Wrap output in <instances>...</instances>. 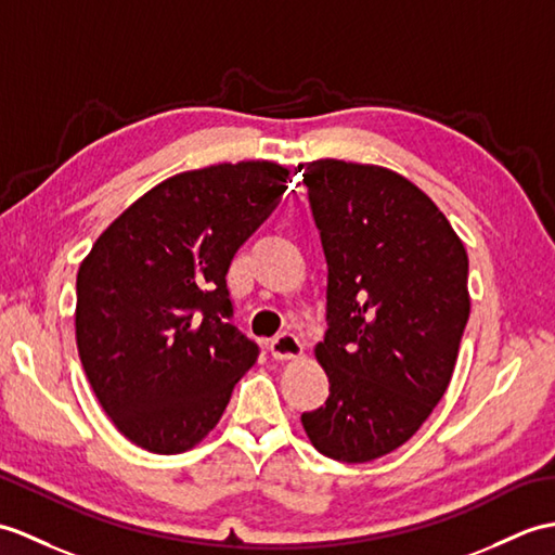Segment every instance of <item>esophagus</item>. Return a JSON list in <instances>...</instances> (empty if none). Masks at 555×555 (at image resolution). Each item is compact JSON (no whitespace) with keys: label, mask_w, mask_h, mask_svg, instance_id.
Listing matches in <instances>:
<instances>
[{"label":"esophagus","mask_w":555,"mask_h":555,"mask_svg":"<svg viewBox=\"0 0 555 555\" xmlns=\"http://www.w3.org/2000/svg\"><path fill=\"white\" fill-rule=\"evenodd\" d=\"M269 352L276 359V362H288V359H298L305 352V345L298 336L293 333H281L272 343H269Z\"/></svg>","instance_id":"obj_1"}]
</instances>
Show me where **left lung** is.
Listing matches in <instances>:
<instances>
[{"instance_id":"left-lung-1","label":"left lung","mask_w":555,"mask_h":555,"mask_svg":"<svg viewBox=\"0 0 555 555\" xmlns=\"http://www.w3.org/2000/svg\"><path fill=\"white\" fill-rule=\"evenodd\" d=\"M328 262V331L314 347L331 392L302 414L317 452L366 463L433 414L470 317L468 255L444 212L380 165H298Z\"/></svg>"}]
</instances>
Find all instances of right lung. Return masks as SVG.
Segmentation results:
<instances>
[{"label":"right lung","instance_id":"obj_1","mask_svg":"<svg viewBox=\"0 0 555 555\" xmlns=\"http://www.w3.org/2000/svg\"><path fill=\"white\" fill-rule=\"evenodd\" d=\"M288 175L272 160L179 172L113 219L82 260L77 352L115 428L146 452L196 447L255 364L257 345L229 324L227 272Z\"/></svg>","mask_w":555,"mask_h":555}]
</instances>
